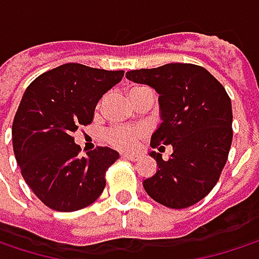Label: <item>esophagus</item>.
Masks as SVG:
<instances>
[{
	"label": "esophagus",
	"instance_id": "34e87169",
	"mask_svg": "<svg viewBox=\"0 0 259 259\" xmlns=\"http://www.w3.org/2000/svg\"><path fill=\"white\" fill-rule=\"evenodd\" d=\"M121 159H127V160H138L139 154L136 153H121Z\"/></svg>",
	"mask_w": 259,
	"mask_h": 259
}]
</instances>
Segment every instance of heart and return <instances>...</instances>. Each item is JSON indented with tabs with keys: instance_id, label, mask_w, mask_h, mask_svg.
<instances>
[{
	"instance_id": "heart-1",
	"label": "heart",
	"mask_w": 259,
	"mask_h": 259,
	"mask_svg": "<svg viewBox=\"0 0 259 259\" xmlns=\"http://www.w3.org/2000/svg\"><path fill=\"white\" fill-rule=\"evenodd\" d=\"M145 87H133L130 88L129 97L135 93L144 90ZM147 135V129L144 126H114L109 127L105 133V141L117 148V150H133L139 141Z\"/></svg>"
}]
</instances>
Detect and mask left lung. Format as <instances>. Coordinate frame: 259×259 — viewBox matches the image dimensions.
Here are the masks:
<instances>
[{
  "mask_svg": "<svg viewBox=\"0 0 259 259\" xmlns=\"http://www.w3.org/2000/svg\"><path fill=\"white\" fill-rule=\"evenodd\" d=\"M126 76L159 93L162 123L150 145L159 150L172 145L168 160L150 153L159 168L144 180L145 192L169 208L196 204L211 192L228 160L233 142L228 93L204 67L187 63L130 70Z\"/></svg>",
  "mask_w": 259,
  "mask_h": 259,
  "instance_id": "left-lung-1",
  "label": "left lung"
}]
</instances>
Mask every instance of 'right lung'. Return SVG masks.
I'll list each match as a JSON object with an SVG mask.
<instances>
[{
	"instance_id": "right-lung-1",
	"label": "right lung",
	"mask_w": 259,
	"mask_h": 259,
	"mask_svg": "<svg viewBox=\"0 0 259 259\" xmlns=\"http://www.w3.org/2000/svg\"><path fill=\"white\" fill-rule=\"evenodd\" d=\"M123 76L69 63L28 85L13 120V150L24 180L49 208L76 211L102 195L118 153L97 147L80 156L72 135L93 121L97 102Z\"/></svg>"
}]
</instances>
